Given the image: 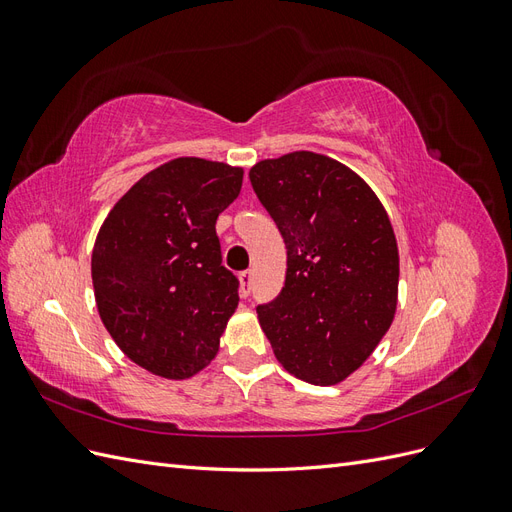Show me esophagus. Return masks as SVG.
Listing matches in <instances>:
<instances>
[{
  "label": "esophagus",
  "instance_id": "esophagus-1",
  "mask_svg": "<svg viewBox=\"0 0 512 512\" xmlns=\"http://www.w3.org/2000/svg\"><path fill=\"white\" fill-rule=\"evenodd\" d=\"M252 280H254L252 271H241V273H239V282H241V297H250V292H252Z\"/></svg>",
  "mask_w": 512,
  "mask_h": 512
}]
</instances>
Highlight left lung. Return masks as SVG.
Returning a JSON list of instances; mask_svg holds the SVG:
<instances>
[{"label":"left lung","instance_id":"left-lung-1","mask_svg":"<svg viewBox=\"0 0 512 512\" xmlns=\"http://www.w3.org/2000/svg\"><path fill=\"white\" fill-rule=\"evenodd\" d=\"M252 188L286 243V282L256 307L277 361L309 384L348 378L389 331L399 284L393 226L350 168L312 151L262 160Z\"/></svg>","mask_w":512,"mask_h":512}]
</instances>
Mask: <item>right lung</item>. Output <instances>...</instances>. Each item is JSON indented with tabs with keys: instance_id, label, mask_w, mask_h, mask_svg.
Returning <instances> with one entry per match:
<instances>
[{
	"instance_id": "1",
	"label": "right lung",
	"mask_w": 512,
	"mask_h": 512,
	"mask_svg": "<svg viewBox=\"0 0 512 512\" xmlns=\"http://www.w3.org/2000/svg\"><path fill=\"white\" fill-rule=\"evenodd\" d=\"M243 170L177 158L151 170L108 213L91 254L106 331L134 363L190 378L220 348L239 303L215 222L241 192Z\"/></svg>"
}]
</instances>
